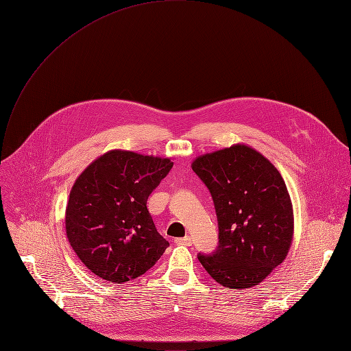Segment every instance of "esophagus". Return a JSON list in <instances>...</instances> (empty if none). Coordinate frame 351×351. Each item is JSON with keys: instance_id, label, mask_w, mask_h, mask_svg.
I'll return each mask as SVG.
<instances>
[{"instance_id": "esophagus-1", "label": "esophagus", "mask_w": 351, "mask_h": 351, "mask_svg": "<svg viewBox=\"0 0 351 351\" xmlns=\"http://www.w3.org/2000/svg\"><path fill=\"white\" fill-rule=\"evenodd\" d=\"M176 244H180V245H186V247H190L193 244V240L190 236H186V237H182V239H176L175 240Z\"/></svg>"}]
</instances>
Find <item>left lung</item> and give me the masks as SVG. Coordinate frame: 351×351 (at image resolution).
Returning a JSON list of instances; mask_svg holds the SVG:
<instances>
[{
	"instance_id": "1",
	"label": "left lung",
	"mask_w": 351,
	"mask_h": 351,
	"mask_svg": "<svg viewBox=\"0 0 351 351\" xmlns=\"http://www.w3.org/2000/svg\"><path fill=\"white\" fill-rule=\"evenodd\" d=\"M191 168L212 195L219 228L216 250L198 254V261L226 288L258 285L292 243L293 212L282 176L244 145L201 156Z\"/></svg>"
}]
</instances>
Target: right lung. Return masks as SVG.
Returning a JSON list of instances; mask_svg holds the SVG:
<instances>
[{
	"label": "right lung",
	"mask_w": 351,
	"mask_h": 351,
	"mask_svg": "<svg viewBox=\"0 0 351 351\" xmlns=\"http://www.w3.org/2000/svg\"><path fill=\"white\" fill-rule=\"evenodd\" d=\"M172 167L169 158L112 150L78 176L66 208V232L93 274L117 284L135 280L169 247L147 198Z\"/></svg>",
	"instance_id": "obj_1"
}]
</instances>
